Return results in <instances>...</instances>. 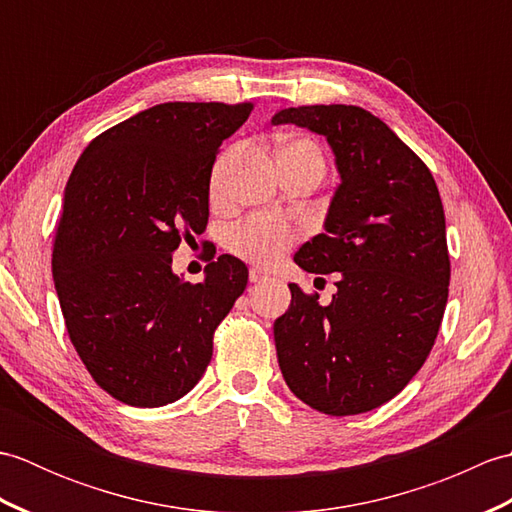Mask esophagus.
<instances>
[{
	"mask_svg": "<svg viewBox=\"0 0 512 512\" xmlns=\"http://www.w3.org/2000/svg\"><path fill=\"white\" fill-rule=\"evenodd\" d=\"M248 279L253 281V284H259V281H264V279H268V273L266 270H262V268H250V273H248Z\"/></svg>",
	"mask_w": 512,
	"mask_h": 512,
	"instance_id": "1",
	"label": "esophagus"
}]
</instances>
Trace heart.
<instances>
[{
    "label": "heart",
    "instance_id": "1",
    "mask_svg": "<svg viewBox=\"0 0 512 512\" xmlns=\"http://www.w3.org/2000/svg\"><path fill=\"white\" fill-rule=\"evenodd\" d=\"M279 158L286 160H314L323 162L321 149L308 138H292L279 149ZM217 171L213 173L211 191L217 193ZM299 239V228L275 215H253L237 224L228 233V250L233 255L259 266H273L279 262Z\"/></svg>",
    "mask_w": 512,
    "mask_h": 512
}]
</instances>
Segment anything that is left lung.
<instances>
[{
  "mask_svg": "<svg viewBox=\"0 0 512 512\" xmlns=\"http://www.w3.org/2000/svg\"><path fill=\"white\" fill-rule=\"evenodd\" d=\"M284 123L328 138L341 184L325 233L295 255L308 273H339L336 295L321 306L290 284L279 367L312 409L354 416L400 394L436 343L451 279L442 200L429 167L363 107H288L273 116Z\"/></svg>",
  "mask_w": 512,
  "mask_h": 512,
  "instance_id": "8db88e82",
  "label": "left lung"
}]
</instances>
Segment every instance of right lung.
<instances>
[{
	"mask_svg": "<svg viewBox=\"0 0 512 512\" xmlns=\"http://www.w3.org/2000/svg\"><path fill=\"white\" fill-rule=\"evenodd\" d=\"M253 107L154 105L96 136L72 169L52 244L54 288L76 354L125 405L189 394L248 284L231 255L206 266L202 284L182 281L171 253L206 228L215 156Z\"/></svg>",
	"mask_w": 512,
	"mask_h": 512,
	"instance_id": "1",
	"label": "right lung"
}]
</instances>
